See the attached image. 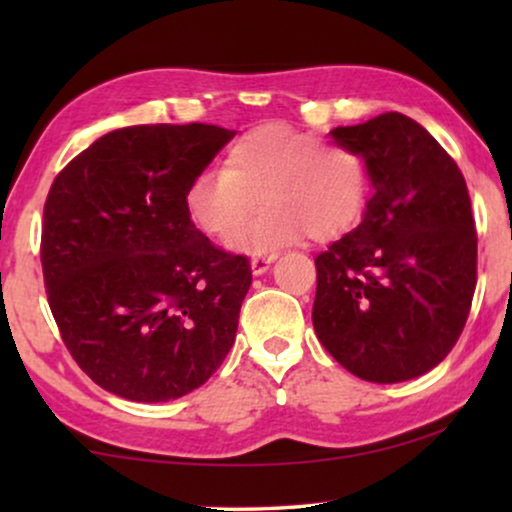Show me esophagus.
Listing matches in <instances>:
<instances>
[{
    "label": "esophagus",
    "instance_id": "obj_1",
    "mask_svg": "<svg viewBox=\"0 0 512 512\" xmlns=\"http://www.w3.org/2000/svg\"><path fill=\"white\" fill-rule=\"evenodd\" d=\"M275 258H277V254H270V256H254V258H251V272H254L256 277H258V275H265V272L270 270V265L275 263Z\"/></svg>",
    "mask_w": 512,
    "mask_h": 512
}]
</instances>
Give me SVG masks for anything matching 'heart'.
I'll return each instance as SVG.
<instances>
[{"label":"heart","instance_id":"heart-1","mask_svg":"<svg viewBox=\"0 0 512 512\" xmlns=\"http://www.w3.org/2000/svg\"><path fill=\"white\" fill-rule=\"evenodd\" d=\"M368 167L359 153L286 125L244 132L226 151L223 170L188 181L184 209L209 237H226L257 206L269 207L228 237L237 254L263 256L300 240H333L361 219L368 202Z\"/></svg>","mask_w":512,"mask_h":512}]
</instances>
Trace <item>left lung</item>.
<instances>
[{
	"mask_svg": "<svg viewBox=\"0 0 512 512\" xmlns=\"http://www.w3.org/2000/svg\"><path fill=\"white\" fill-rule=\"evenodd\" d=\"M328 135L363 158L373 195L359 226L314 258V333L361 380H412L452 352L471 310L478 237L464 174L398 111Z\"/></svg>",
	"mask_w": 512,
	"mask_h": 512,
	"instance_id": "obj_1",
	"label": "left lung"
}]
</instances>
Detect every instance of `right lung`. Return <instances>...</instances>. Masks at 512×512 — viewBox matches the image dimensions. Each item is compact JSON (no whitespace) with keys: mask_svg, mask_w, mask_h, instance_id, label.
<instances>
[{"mask_svg":"<svg viewBox=\"0 0 512 512\" xmlns=\"http://www.w3.org/2000/svg\"><path fill=\"white\" fill-rule=\"evenodd\" d=\"M235 137L216 125H132L79 153L44 205L48 305L79 368L137 403L172 401L216 373L251 286L184 209L195 174Z\"/></svg>","mask_w":512,"mask_h":512,"instance_id":"1","label":"right lung"}]
</instances>
